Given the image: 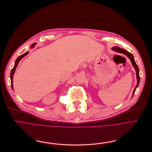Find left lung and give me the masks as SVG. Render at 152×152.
<instances>
[{
    "instance_id": "8db88e82",
    "label": "left lung",
    "mask_w": 152,
    "mask_h": 152,
    "mask_svg": "<svg viewBox=\"0 0 152 152\" xmlns=\"http://www.w3.org/2000/svg\"><path fill=\"white\" fill-rule=\"evenodd\" d=\"M113 50H114V51L117 52V53H122L125 54L126 56H127V57H129V59L131 60V62H132V66H134L135 71H136V77H137V86L135 87V89L134 90V92H133V95L132 96H134V93H135V91L137 88V86H138L139 84V82H140V77H139V67L138 66H137V65L136 64L135 62V60H134V56H132V54H131L130 53H129L127 50H125V49H121V48H119L118 47H114L112 48Z\"/></svg>"
}]
</instances>
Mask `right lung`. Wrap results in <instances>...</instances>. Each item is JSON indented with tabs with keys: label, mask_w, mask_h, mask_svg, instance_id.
I'll use <instances>...</instances> for the list:
<instances>
[{
	"label": "right lung",
	"mask_w": 152,
	"mask_h": 152,
	"mask_svg": "<svg viewBox=\"0 0 152 152\" xmlns=\"http://www.w3.org/2000/svg\"><path fill=\"white\" fill-rule=\"evenodd\" d=\"M34 45H35V43L34 44H33L32 46H31V48H33L34 46ZM28 54V53H25V54H22V55H21V56H20L17 59V60H16V61H15V66H14V67H13V68L12 69V71H11V73H10V79H11V85H12V89H13V85H12V83H13V81H12V79H13V74H14V73H15V69H16V68H17V66H18V63H19V61L23 58V57H24L25 56H26L27 54Z\"/></svg>",
	"instance_id": "right-lung-1"
}]
</instances>
